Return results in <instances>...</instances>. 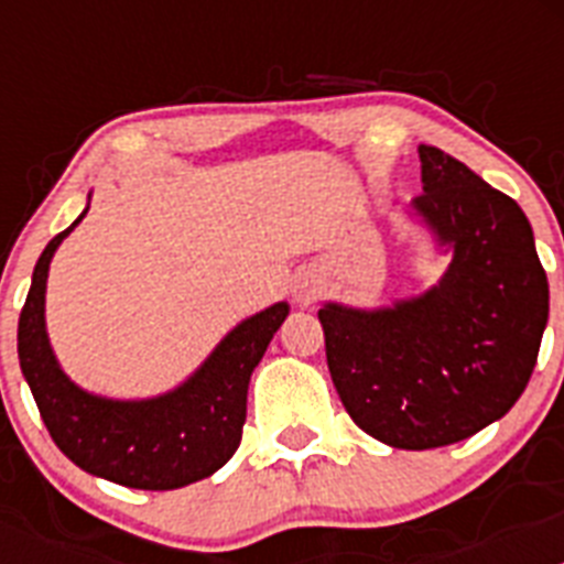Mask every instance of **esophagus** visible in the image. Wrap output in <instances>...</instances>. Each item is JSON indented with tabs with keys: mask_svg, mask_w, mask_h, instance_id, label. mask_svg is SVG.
I'll return each instance as SVG.
<instances>
[{
	"mask_svg": "<svg viewBox=\"0 0 564 564\" xmlns=\"http://www.w3.org/2000/svg\"><path fill=\"white\" fill-rule=\"evenodd\" d=\"M293 299H296L299 305L307 307L313 305L318 296H322V291H325V285H322V276H318L316 271H302L293 276Z\"/></svg>",
	"mask_w": 564,
	"mask_h": 564,
	"instance_id": "obj_1",
	"label": "esophagus"
}]
</instances>
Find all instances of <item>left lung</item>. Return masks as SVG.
Masks as SVG:
<instances>
[{
    "instance_id": "left-lung-1",
    "label": "left lung",
    "mask_w": 564,
    "mask_h": 564,
    "mask_svg": "<svg viewBox=\"0 0 564 564\" xmlns=\"http://www.w3.org/2000/svg\"><path fill=\"white\" fill-rule=\"evenodd\" d=\"M412 212L452 262L432 291L392 307L318 311L344 410L392 449H437L500 421L534 372L547 276L508 194L437 147H417Z\"/></svg>"
}]
</instances>
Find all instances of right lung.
I'll return each mask as SVG.
<instances>
[{
  "instance_id": "right-lung-1",
  "label": "right lung",
  "mask_w": 564,
  "mask_h": 564,
  "mask_svg": "<svg viewBox=\"0 0 564 564\" xmlns=\"http://www.w3.org/2000/svg\"><path fill=\"white\" fill-rule=\"evenodd\" d=\"M84 214L47 242L19 316V364L44 426L78 468L118 486L169 491L203 480L237 452L248 381L291 307L276 302L246 318L214 347L200 370L166 395L112 401L84 392L62 372L44 330L50 259Z\"/></svg>"
}]
</instances>
